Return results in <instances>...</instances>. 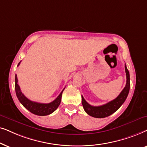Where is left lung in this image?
Here are the masks:
<instances>
[{"label":"left lung","mask_w":147,"mask_h":147,"mask_svg":"<svg viewBox=\"0 0 147 147\" xmlns=\"http://www.w3.org/2000/svg\"><path fill=\"white\" fill-rule=\"evenodd\" d=\"M125 71H126V86L120 93V95L113 100L100 106H93L89 104L82 95V104H83L84 110L87 114L94 118H103L110 116L120 108L128 97L130 87V74L127 69L126 65H125Z\"/></svg>","instance_id":"8db88e82"}]
</instances>
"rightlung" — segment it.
<instances>
[{"label": "right lung", "instance_id": "obj_1", "mask_svg": "<svg viewBox=\"0 0 147 147\" xmlns=\"http://www.w3.org/2000/svg\"><path fill=\"white\" fill-rule=\"evenodd\" d=\"M20 62L18 64V66L20 64ZM15 89L17 98L21 104L30 112L34 114L38 115V116H47V115L53 113L59 106L60 103L61 102L62 92L65 88L62 90L55 100L49 103H41L32 101L27 99L21 91L20 87L18 85V79H17V75H15Z\"/></svg>", "mask_w": 147, "mask_h": 147}]
</instances>
